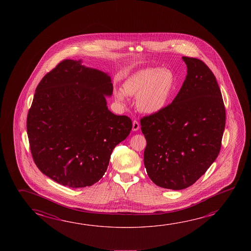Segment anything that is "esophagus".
<instances>
[{"label":"esophagus","instance_id":"1","mask_svg":"<svg viewBox=\"0 0 251 251\" xmlns=\"http://www.w3.org/2000/svg\"><path fill=\"white\" fill-rule=\"evenodd\" d=\"M140 128V124L137 121H133V125H132V130L133 131H137Z\"/></svg>","mask_w":251,"mask_h":251}]
</instances>
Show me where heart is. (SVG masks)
Wrapping results in <instances>:
<instances>
[{"instance_id": "obj_1", "label": "heart", "mask_w": 251, "mask_h": 251, "mask_svg": "<svg viewBox=\"0 0 251 251\" xmlns=\"http://www.w3.org/2000/svg\"><path fill=\"white\" fill-rule=\"evenodd\" d=\"M174 86L175 77L170 69L148 67L128 76L123 84V90L115 91V99L126 103L127 95L136 96V107L140 112L155 115L167 106Z\"/></svg>"}]
</instances>
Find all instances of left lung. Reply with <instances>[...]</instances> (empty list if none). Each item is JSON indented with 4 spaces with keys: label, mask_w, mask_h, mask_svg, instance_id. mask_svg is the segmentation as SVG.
<instances>
[{
    "label": "left lung",
    "mask_w": 251,
    "mask_h": 251,
    "mask_svg": "<svg viewBox=\"0 0 251 251\" xmlns=\"http://www.w3.org/2000/svg\"><path fill=\"white\" fill-rule=\"evenodd\" d=\"M187 75L173 102L141 119L147 145L144 166L166 189L189 187L214 163L222 146L226 111L221 89L204 62L182 57Z\"/></svg>",
    "instance_id": "8db88e82"
}]
</instances>
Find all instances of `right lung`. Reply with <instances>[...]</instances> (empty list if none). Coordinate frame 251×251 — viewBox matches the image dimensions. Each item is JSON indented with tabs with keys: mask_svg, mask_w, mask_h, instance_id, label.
<instances>
[{
	"mask_svg": "<svg viewBox=\"0 0 251 251\" xmlns=\"http://www.w3.org/2000/svg\"><path fill=\"white\" fill-rule=\"evenodd\" d=\"M108 74L66 59L38 84L27 116L29 148L37 168L71 188L103 177L112 151L126 139L131 119L108 110Z\"/></svg>",
	"mask_w": 251,
	"mask_h": 251,
	"instance_id": "1",
	"label": "right lung"
}]
</instances>
